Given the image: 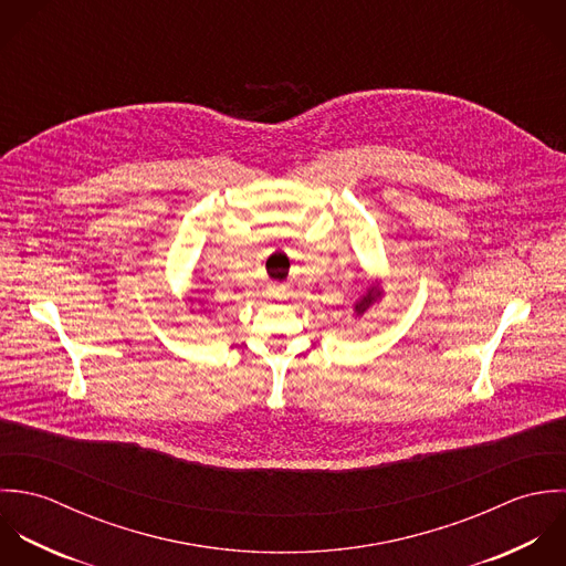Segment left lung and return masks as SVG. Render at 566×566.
Returning a JSON list of instances; mask_svg holds the SVG:
<instances>
[{
  "mask_svg": "<svg viewBox=\"0 0 566 566\" xmlns=\"http://www.w3.org/2000/svg\"><path fill=\"white\" fill-rule=\"evenodd\" d=\"M380 297H382V291H380L378 286H369V289L365 291V295L354 304V313H356V315H363V313L369 311Z\"/></svg>",
  "mask_w": 566,
  "mask_h": 566,
  "instance_id": "left-lung-1",
  "label": "left lung"
}]
</instances>
